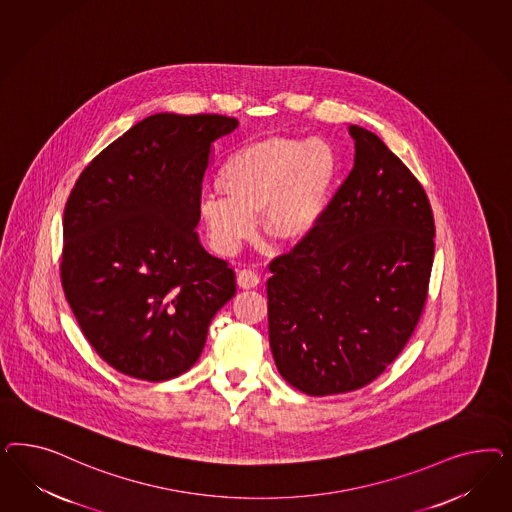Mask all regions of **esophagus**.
I'll list each match as a JSON object with an SVG mask.
<instances>
[{
  "label": "esophagus",
  "instance_id": "obj_1",
  "mask_svg": "<svg viewBox=\"0 0 512 512\" xmlns=\"http://www.w3.org/2000/svg\"><path fill=\"white\" fill-rule=\"evenodd\" d=\"M236 283H238V287H242V289H253V287H257V285L261 283V278H259V274H257L255 270L244 268V270L238 272Z\"/></svg>",
  "mask_w": 512,
  "mask_h": 512
}]
</instances>
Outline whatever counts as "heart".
Segmentation results:
<instances>
[{
	"instance_id": "b5f03b06",
	"label": "heart",
	"mask_w": 512,
	"mask_h": 512,
	"mask_svg": "<svg viewBox=\"0 0 512 512\" xmlns=\"http://www.w3.org/2000/svg\"><path fill=\"white\" fill-rule=\"evenodd\" d=\"M338 178V157L321 139L268 137L234 152L217 176L221 193L204 195L199 216L212 248L234 255L263 231L276 246H296L325 216Z\"/></svg>"
}]
</instances>
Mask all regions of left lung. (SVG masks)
<instances>
[{
	"label": "left lung",
	"instance_id": "8db88e82",
	"mask_svg": "<svg viewBox=\"0 0 512 512\" xmlns=\"http://www.w3.org/2000/svg\"><path fill=\"white\" fill-rule=\"evenodd\" d=\"M355 165L317 229L270 263V349L310 396L366 387L419 323L434 263L424 187L375 133L349 125Z\"/></svg>",
	"mask_w": 512,
	"mask_h": 512
}]
</instances>
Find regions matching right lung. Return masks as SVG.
I'll list each match as a JSON object with an SVG mask.
<instances>
[{
	"mask_svg": "<svg viewBox=\"0 0 512 512\" xmlns=\"http://www.w3.org/2000/svg\"><path fill=\"white\" fill-rule=\"evenodd\" d=\"M236 127L219 114L148 116L69 195L63 293L95 353L124 375L157 383L187 372L236 293L233 268L195 233L212 144Z\"/></svg>",
	"mask_w": 512,
	"mask_h": 512,
	"instance_id": "1",
	"label": "right lung"
}]
</instances>
